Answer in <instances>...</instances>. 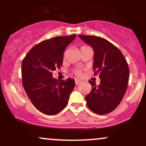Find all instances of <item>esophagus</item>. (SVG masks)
Returning a JSON list of instances; mask_svg holds the SVG:
<instances>
[{"instance_id":"34e87169","label":"esophagus","mask_w":146,"mask_h":146,"mask_svg":"<svg viewBox=\"0 0 146 146\" xmlns=\"http://www.w3.org/2000/svg\"><path fill=\"white\" fill-rule=\"evenodd\" d=\"M80 83H81V81L80 80H76V85L79 84Z\"/></svg>"}]
</instances>
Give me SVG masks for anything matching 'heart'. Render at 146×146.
Returning a JSON list of instances; mask_svg holds the SVG:
<instances>
[{
    "label": "heart",
    "instance_id": "1",
    "mask_svg": "<svg viewBox=\"0 0 146 146\" xmlns=\"http://www.w3.org/2000/svg\"><path fill=\"white\" fill-rule=\"evenodd\" d=\"M73 73H74L75 74H76V76H80L82 74L81 70L79 69V68H77V69H75L74 70H73Z\"/></svg>",
    "mask_w": 146,
    "mask_h": 146
}]
</instances>
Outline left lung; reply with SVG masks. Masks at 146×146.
<instances>
[{
	"label": "left lung",
	"instance_id": "left-lung-1",
	"mask_svg": "<svg viewBox=\"0 0 146 146\" xmlns=\"http://www.w3.org/2000/svg\"><path fill=\"white\" fill-rule=\"evenodd\" d=\"M78 36L94 49L93 68L100 79L98 86L89 81L92 89L85 97L86 105L97 114H107L118 107L127 91L129 74L127 61L116 46L103 38Z\"/></svg>",
	"mask_w": 146,
	"mask_h": 146
}]
</instances>
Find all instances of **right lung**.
<instances>
[{
    "label": "right lung",
    "mask_w": 146,
    "mask_h": 146,
    "mask_svg": "<svg viewBox=\"0 0 146 146\" xmlns=\"http://www.w3.org/2000/svg\"><path fill=\"white\" fill-rule=\"evenodd\" d=\"M76 36L44 40L31 48L22 61L24 89L33 105L46 115H55L63 110L74 89V80L59 81L52 77V71L60 69L66 48Z\"/></svg>",
    "instance_id": "obj_1"
}]
</instances>
